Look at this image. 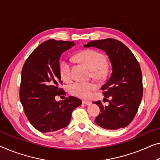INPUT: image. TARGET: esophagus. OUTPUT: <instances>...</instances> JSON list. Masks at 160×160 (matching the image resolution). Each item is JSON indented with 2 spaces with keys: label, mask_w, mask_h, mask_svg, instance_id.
Segmentation results:
<instances>
[{
  "label": "esophagus",
  "mask_w": 160,
  "mask_h": 160,
  "mask_svg": "<svg viewBox=\"0 0 160 160\" xmlns=\"http://www.w3.org/2000/svg\"><path fill=\"white\" fill-rule=\"evenodd\" d=\"M82 104H85V105H87V106H90L91 103H90V101H82Z\"/></svg>",
  "instance_id": "1"
}]
</instances>
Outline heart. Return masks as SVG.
Returning <instances> with one entry per match:
<instances>
[{
	"instance_id": "heart-1",
	"label": "heart",
	"mask_w": 160,
	"mask_h": 160,
	"mask_svg": "<svg viewBox=\"0 0 160 160\" xmlns=\"http://www.w3.org/2000/svg\"><path fill=\"white\" fill-rule=\"evenodd\" d=\"M75 58L92 70L94 77L97 78L106 77L107 74V68L105 65L106 57L101 52L94 49H85L76 54ZM59 70L63 80H69L70 79V64L68 61L61 62L59 66ZM97 88L98 85L92 82H75L70 85L69 90L71 94L76 97L88 99L91 96L92 91Z\"/></svg>"
}]
</instances>
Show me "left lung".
<instances>
[{"mask_svg":"<svg viewBox=\"0 0 160 160\" xmlns=\"http://www.w3.org/2000/svg\"><path fill=\"white\" fill-rule=\"evenodd\" d=\"M84 47L103 50L112 65L110 78L101 87L105 98L111 100L108 106L101 101L93 102L101 111L95 123L106 129L126 127L135 117L142 98V75L137 59L125 44L111 38L90 42Z\"/></svg>","mask_w":160,"mask_h":160,"instance_id":"1","label":"left lung"}]
</instances>
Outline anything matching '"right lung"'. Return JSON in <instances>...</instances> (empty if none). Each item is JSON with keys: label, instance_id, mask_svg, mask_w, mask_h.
Wrapping results in <instances>:
<instances>
[{"label": "right lung", "instance_id": "add662e5", "mask_svg": "<svg viewBox=\"0 0 160 160\" xmlns=\"http://www.w3.org/2000/svg\"><path fill=\"white\" fill-rule=\"evenodd\" d=\"M74 42L49 39L42 43L26 60L21 71L19 96L28 120L40 132H52L70 123L74 109L82 104L80 99L69 96L55 101L56 95H65L59 74V58Z\"/></svg>", "mask_w": 160, "mask_h": 160}]
</instances>
